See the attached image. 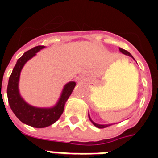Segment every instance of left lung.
<instances>
[{
  "mask_svg": "<svg viewBox=\"0 0 158 158\" xmlns=\"http://www.w3.org/2000/svg\"><path fill=\"white\" fill-rule=\"evenodd\" d=\"M119 51H120V52H122V53H123V54L127 55V56H130V57H132V58L134 59V57H133V56H132V55L130 54V53L129 52H127V50H124V49H123V48H119ZM88 117H89V119H90V122H91V123H92L93 124H94V126H95V127H98V128H100V129L106 128V127H110V126H111V125H112V124H106V125H100V124H97V123H94V122H93V121L91 120V119H90V115H89V114H88Z\"/></svg>",
  "mask_w": 158,
  "mask_h": 158,
  "instance_id": "left-lung-1",
  "label": "left lung"
}]
</instances>
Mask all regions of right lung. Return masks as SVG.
<instances>
[{"label": "right lung", "instance_id": "obj_1", "mask_svg": "<svg viewBox=\"0 0 158 158\" xmlns=\"http://www.w3.org/2000/svg\"><path fill=\"white\" fill-rule=\"evenodd\" d=\"M44 46H36L26 52L18 59L9 79L7 87L8 100L14 114L24 124L35 128H44L51 126L60 118L64 112V105L75 87V82H69L64 86L58 102L52 108H38L29 105L21 98L18 83L20 74L25 63L32 58Z\"/></svg>", "mask_w": 158, "mask_h": 158}]
</instances>
